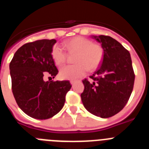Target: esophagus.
<instances>
[{
    "label": "esophagus",
    "instance_id": "1",
    "mask_svg": "<svg viewBox=\"0 0 149 149\" xmlns=\"http://www.w3.org/2000/svg\"><path fill=\"white\" fill-rule=\"evenodd\" d=\"M76 81H71V84H72V85H74V83H75Z\"/></svg>",
    "mask_w": 149,
    "mask_h": 149
}]
</instances>
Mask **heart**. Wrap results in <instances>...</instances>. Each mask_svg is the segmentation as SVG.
<instances>
[{
	"instance_id": "obj_1",
	"label": "heart",
	"mask_w": 149,
	"mask_h": 149,
	"mask_svg": "<svg viewBox=\"0 0 149 149\" xmlns=\"http://www.w3.org/2000/svg\"><path fill=\"white\" fill-rule=\"evenodd\" d=\"M68 52L75 51V64L66 65L60 69V76L65 80H74L84 76L88 69L94 70L101 63L104 50L101 45L93 44L90 39L82 36H76L64 43ZM51 56L56 65H62L66 59L65 51L57 45L53 46Z\"/></svg>"
}]
</instances>
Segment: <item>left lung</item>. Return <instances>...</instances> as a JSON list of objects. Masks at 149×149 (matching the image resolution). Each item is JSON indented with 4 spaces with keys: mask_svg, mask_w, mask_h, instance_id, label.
Segmentation results:
<instances>
[{
    "mask_svg": "<svg viewBox=\"0 0 149 149\" xmlns=\"http://www.w3.org/2000/svg\"><path fill=\"white\" fill-rule=\"evenodd\" d=\"M104 50L103 61L91 80H83V104L90 113L109 118L127 103L135 80L131 54L122 44L108 36H93Z\"/></svg>",
    "mask_w": 149,
    "mask_h": 149,
    "instance_id": "8db88e82",
    "label": "left lung"
}]
</instances>
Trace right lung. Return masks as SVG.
<instances>
[{"label":"right lung","instance_id":"1","mask_svg":"<svg viewBox=\"0 0 149 149\" xmlns=\"http://www.w3.org/2000/svg\"><path fill=\"white\" fill-rule=\"evenodd\" d=\"M55 39H41L18 48L10 63L12 90L17 104L29 116L48 119L64 106L72 85L68 81H51L58 74L51 50ZM48 78V81L44 79Z\"/></svg>","mask_w":149,"mask_h":149}]
</instances>
